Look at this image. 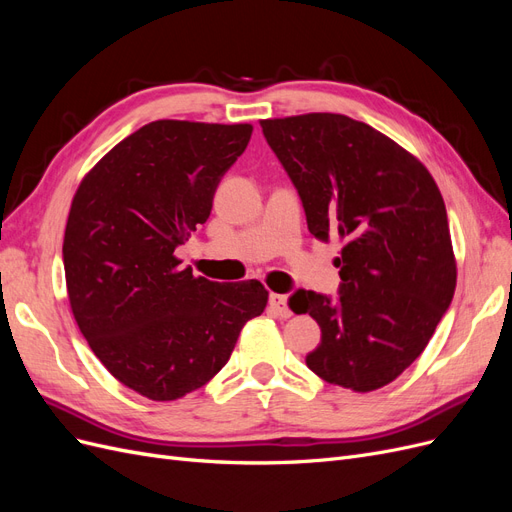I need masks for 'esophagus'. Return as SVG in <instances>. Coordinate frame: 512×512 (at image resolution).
<instances>
[{
    "instance_id": "1",
    "label": "esophagus",
    "mask_w": 512,
    "mask_h": 512,
    "mask_svg": "<svg viewBox=\"0 0 512 512\" xmlns=\"http://www.w3.org/2000/svg\"><path fill=\"white\" fill-rule=\"evenodd\" d=\"M269 305H271L273 312H275L277 316H280V318H290V316H292L290 307H288V297H286V294H271V297H269Z\"/></svg>"
}]
</instances>
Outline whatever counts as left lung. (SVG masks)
<instances>
[{"label": "left lung", "instance_id": "8db88e82", "mask_svg": "<svg viewBox=\"0 0 512 512\" xmlns=\"http://www.w3.org/2000/svg\"><path fill=\"white\" fill-rule=\"evenodd\" d=\"M320 241L344 243L339 299L290 297L320 344L307 367L329 384L369 393L410 367L453 301L457 265L442 194L410 151L363 121L335 113L262 119Z\"/></svg>", "mask_w": 512, "mask_h": 512}]
</instances>
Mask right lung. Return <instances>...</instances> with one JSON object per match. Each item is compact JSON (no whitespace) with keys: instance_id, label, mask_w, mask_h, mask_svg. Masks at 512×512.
I'll list each match as a JSON object with an SVG mask.
<instances>
[{"instance_id":"right-lung-1","label":"right lung","mask_w":512,"mask_h":512,"mask_svg":"<svg viewBox=\"0 0 512 512\" xmlns=\"http://www.w3.org/2000/svg\"><path fill=\"white\" fill-rule=\"evenodd\" d=\"M252 130L151 121L108 151L72 198L64 269L74 320L102 365L147 399L205 386L267 307L260 282H211L175 256L207 222Z\"/></svg>"}]
</instances>
